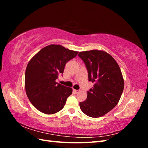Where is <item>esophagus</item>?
I'll list each match as a JSON object with an SVG mask.
<instances>
[{
	"instance_id": "obj_1",
	"label": "esophagus",
	"mask_w": 148,
	"mask_h": 148,
	"mask_svg": "<svg viewBox=\"0 0 148 148\" xmlns=\"http://www.w3.org/2000/svg\"><path fill=\"white\" fill-rule=\"evenodd\" d=\"M73 92L75 93V94H77L79 92V90H77V89H73Z\"/></svg>"
}]
</instances>
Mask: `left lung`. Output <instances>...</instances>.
<instances>
[{
  "label": "left lung",
  "mask_w": 148,
  "mask_h": 148,
  "mask_svg": "<svg viewBox=\"0 0 148 148\" xmlns=\"http://www.w3.org/2000/svg\"><path fill=\"white\" fill-rule=\"evenodd\" d=\"M78 56L84 63L88 80L95 83L87 91L86 101L80 109L91 117H99L117 104L123 91L124 81L120 67L114 58L102 51L81 52Z\"/></svg>",
  "instance_id": "left-lung-1"
}]
</instances>
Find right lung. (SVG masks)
Masks as SVG:
<instances>
[{"label":"right lung","mask_w":148,"mask_h":148,"mask_svg":"<svg viewBox=\"0 0 148 148\" xmlns=\"http://www.w3.org/2000/svg\"><path fill=\"white\" fill-rule=\"evenodd\" d=\"M78 53L51 44L42 49L29 62L25 71L26 92L38 110L53 114L64 108L72 89L56 80L59 74H63L66 62Z\"/></svg>","instance_id":"add662e5"}]
</instances>
